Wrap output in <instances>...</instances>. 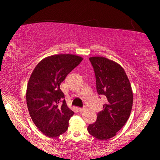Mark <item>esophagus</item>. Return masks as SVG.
<instances>
[{"instance_id": "1", "label": "esophagus", "mask_w": 160, "mask_h": 160, "mask_svg": "<svg viewBox=\"0 0 160 160\" xmlns=\"http://www.w3.org/2000/svg\"><path fill=\"white\" fill-rule=\"evenodd\" d=\"M84 110H86V108H78V111L80 112H83V111H84Z\"/></svg>"}]
</instances>
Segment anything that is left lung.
Instances as JSON below:
<instances>
[{"label": "left lung", "instance_id": "8db88e82", "mask_svg": "<svg viewBox=\"0 0 160 160\" xmlns=\"http://www.w3.org/2000/svg\"><path fill=\"white\" fill-rule=\"evenodd\" d=\"M98 95L107 102L98 113L97 120L88 126L89 134L100 141L114 137L130 117L133 103L130 82L119 63L103 57H91Z\"/></svg>", "mask_w": 160, "mask_h": 160}]
</instances>
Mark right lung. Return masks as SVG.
Wrapping results in <instances>:
<instances>
[{"mask_svg":"<svg viewBox=\"0 0 160 160\" xmlns=\"http://www.w3.org/2000/svg\"><path fill=\"white\" fill-rule=\"evenodd\" d=\"M82 60L75 54H54L41 60L30 75L26 91L28 111L38 130L49 138L68 130L74 112L68 107L60 86Z\"/></svg>","mask_w":160,"mask_h":160,"instance_id":"obj_1","label":"right lung"}]
</instances>
